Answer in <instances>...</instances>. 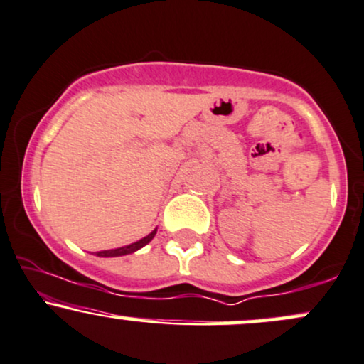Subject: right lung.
Segmentation results:
<instances>
[{
	"label": "right lung",
	"instance_id": "1",
	"mask_svg": "<svg viewBox=\"0 0 364 364\" xmlns=\"http://www.w3.org/2000/svg\"><path fill=\"white\" fill-rule=\"evenodd\" d=\"M154 235H156V230H152L151 234L147 235V237L140 239V240H137V242L130 244V246L118 247V249H110V251H98V252H95V254H96V256H102V257H115V256H125V254H132V252L137 251V249L144 247V246H146V244L151 242V240L154 239Z\"/></svg>",
	"mask_w": 364,
	"mask_h": 364
}]
</instances>
